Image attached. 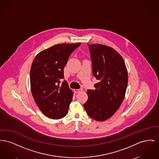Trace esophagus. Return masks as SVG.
<instances>
[{"instance_id": "esophagus-1", "label": "esophagus", "mask_w": 159, "mask_h": 159, "mask_svg": "<svg viewBox=\"0 0 159 159\" xmlns=\"http://www.w3.org/2000/svg\"><path fill=\"white\" fill-rule=\"evenodd\" d=\"M73 91H74L75 93H79V92H81L82 91H83V89H75Z\"/></svg>"}]
</instances>
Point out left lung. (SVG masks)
<instances>
[{"label": "left lung", "mask_w": 159, "mask_h": 159, "mask_svg": "<svg viewBox=\"0 0 159 159\" xmlns=\"http://www.w3.org/2000/svg\"><path fill=\"white\" fill-rule=\"evenodd\" d=\"M92 73L98 83L95 90H88V99L83 104L93 119L105 121L119 108L125 98L128 76L123 58L114 49L102 44H88Z\"/></svg>", "instance_id": "left-lung-1"}]
</instances>
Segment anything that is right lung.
Returning <instances> with one entry per match:
<instances>
[{"instance_id": "1", "label": "right lung", "mask_w": 159, "mask_h": 159, "mask_svg": "<svg viewBox=\"0 0 159 159\" xmlns=\"http://www.w3.org/2000/svg\"><path fill=\"white\" fill-rule=\"evenodd\" d=\"M61 43L40 52L30 69L31 91L39 108L46 116L60 119L68 112L73 92L64 79V68L71 53L80 45Z\"/></svg>"}]
</instances>
